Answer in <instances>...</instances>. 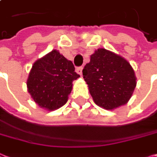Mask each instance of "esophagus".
Masks as SVG:
<instances>
[{
    "label": "esophagus",
    "mask_w": 157,
    "mask_h": 157,
    "mask_svg": "<svg viewBox=\"0 0 157 157\" xmlns=\"http://www.w3.org/2000/svg\"><path fill=\"white\" fill-rule=\"evenodd\" d=\"M76 72L78 73L80 75H82V66H79L76 68Z\"/></svg>",
    "instance_id": "1"
}]
</instances>
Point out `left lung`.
Listing matches in <instances>:
<instances>
[{"label":"left lung","instance_id":"left-lung-1","mask_svg":"<svg viewBox=\"0 0 157 157\" xmlns=\"http://www.w3.org/2000/svg\"><path fill=\"white\" fill-rule=\"evenodd\" d=\"M82 75L94 103L106 110L125 105L136 86L130 63L105 49H98L91 55Z\"/></svg>","mask_w":157,"mask_h":157}]
</instances>
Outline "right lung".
Masks as SVG:
<instances>
[{
  "label": "right lung",
  "instance_id": "right-lung-1",
  "mask_svg": "<svg viewBox=\"0 0 157 157\" xmlns=\"http://www.w3.org/2000/svg\"><path fill=\"white\" fill-rule=\"evenodd\" d=\"M75 70L71 61L53 50L33 63L27 80L28 92L41 107L58 109L67 102L73 81L80 77Z\"/></svg>",
  "mask_w": 157,
  "mask_h": 157
}]
</instances>
